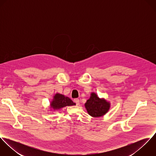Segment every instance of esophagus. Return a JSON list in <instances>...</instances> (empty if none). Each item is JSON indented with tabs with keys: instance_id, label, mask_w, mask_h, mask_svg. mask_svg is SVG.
<instances>
[{
	"instance_id": "obj_1",
	"label": "esophagus",
	"mask_w": 156,
	"mask_h": 156,
	"mask_svg": "<svg viewBox=\"0 0 156 156\" xmlns=\"http://www.w3.org/2000/svg\"><path fill=\"white\" fill-rule=\"evenodd\" d=\"M74 101L76 103V105H79L80 104V100L78 99V98H76L74 100Z\"/></svg>"
}]
</instances>
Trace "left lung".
<instances>
[{
  "instance_id": "left-lung-1",
  "label": "left lung",
  "mask_w": 156,
  "mask_h": 156,
  "mask_svg": "<svg viewBox=\"0 0 156 156\" xmlns=\"http://www.w3.org/2000/svg\"><path fill=\"white\" fill-rule=\"evenodd\" d=\"M85 106L89 115L95 118L105 115L110 108V103L103 98H100L94 92L91 93Z\"/></svg>"
}]
</instances>
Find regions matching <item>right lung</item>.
<instances>
[{
	"label": "right lung",
	"mask_w": 156,
	"mask_h": 156,
	"mask_svg": "<svg viewBox=\"0 0 156 156\" xmlns=\"http://www.w3.org/2000/svg\"><path fill=\"white\" fill-rule=\"evenodd\" d=\"M74 103L69 98L66 97L64 95L60 94H56L54 96L53 101L51 102L50 107L53 109H60L67 106H73L75 105Z\"/></svg>",
	"instance_id": "right-lung-1"
}]
</instances>
